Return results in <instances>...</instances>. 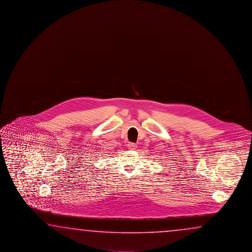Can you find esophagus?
Here are the masks:
<instances>
[{"instance_id":"obj_1","label":"esophagus","mask_w":252,"mask_h":252,"mask_svg":"<svg viewBox=\"0 0 252 252\" xmlns=\"http://www.w3.org/2000/svg\"><path fill=\"white\" fill-rule=\"evenodd\" d=\"M128 148L129 149V150H135L136 148H137V145L134 144V143H128Z\"/></svg>"}]
</instances>
